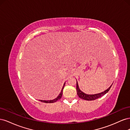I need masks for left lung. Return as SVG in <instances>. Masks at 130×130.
Listing matches in <instances>:
<instances>
[{"mask_svg": "<svg viewBox=\"0 0 130 130\" xmlns=\"http://www.w3.org/2000/svg\"><path fill=\"white\" fill-rule=\"evenodd\" d=\"M112 86V84L110 87L107 88L106 90H104V92L100 93H98V94H87L84 93L82 91L80 90L79 88V87H78V83L76 80V91H77V94L78 95V97L80 98L81 99H82L84 100H88V101H91V100H94L96 99H98L101 96H103L105 94L107 93L111 88V86Z\"/></svg>", "mask_w": 130, "mask_h": 130, "instance_id": "obj_1", "label": "left lung"}]
</instances>
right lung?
Listing matches in <instances>:
<instances>
[{
	"mask_svg": "<svg viewBox=\"0 0 130 130\" xmlns=\"http://www.w3.org/2000/svg\"><path fill=\"white\" fill-rule=\"evenodd\" d=\"M65 84L66 82H64V84L63 85V87L61 89V91L60 93V94H59L58 96L55 98V99H54L53 100H39L40 101H41V102H42V103H55V102L57 101L58 100H60L61 97H62V94H63V88H64V85H65Z\"/></svg>",
	"mask_w": 130,
	"mask_h": 130,
	"instance_id": "1",
	"label": "right lung"
}]
</instances>
